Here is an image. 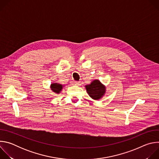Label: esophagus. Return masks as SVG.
Here are the masks:
<instances>
[{
  "label": "esophagus",
  "mask_w": 159,
  "mask_h": 159,
  "mask_svg": "<svg viewBox=\"0 0 159 159\" xmlns=\"http://www.w3.org/2000/svg\"><path fill=\"white\" fill-rule=\"evenodd\" d=\"M73 84H74V85H79L80 84V82H79V81H74V82H73Z\"/></svg>",
  "instance_id": "esophagus-1"
}]
</instances>
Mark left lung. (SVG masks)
<instances>
[{
  "label": "left lung",
  "instance_id": "1",
  "mask_svg": "<svg viewBox=\"0 0 159 159\" xmlns=\"http://www.w3.org/2000/svg\"><path fill=\"white\" fill-rule=\"evenodd\" d=\"M85 89L89 96L94 100L101 99L106 93V87L99 80H94L85 85Z\"/></svg>",
  "mask_w": 159,
  "mask_h": 159
}]
</instances>
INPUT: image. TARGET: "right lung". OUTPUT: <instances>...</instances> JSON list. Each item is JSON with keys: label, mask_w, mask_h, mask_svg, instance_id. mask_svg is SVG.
Listing matches in <instances>:
<instances>
[{"label": "right lung", "mask_w": 159, "mask_h": 159, "mask_svg": "<svg viewBox=\"0 0 159 159\" xmlns=\"http://www.w3.org/2000/svg\"><path fill=\"white\" fill-rule=\"evenodd\" d=\"M50 87L53 92L55 93L56 94H59L61 91L63 85L58 83H53L51 84Z\"/></svg>", "instance_id": "1"}]
</instances>
